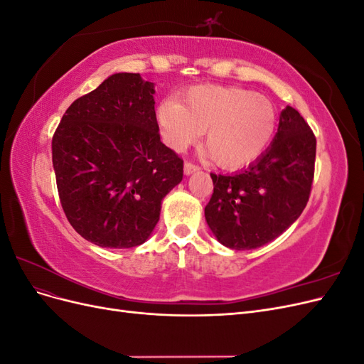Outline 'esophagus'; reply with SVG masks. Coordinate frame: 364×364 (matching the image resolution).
I'll use <instances>...</instances> for the list:
<instances>
[{
	"label": "esophagus",
	"instance_id": "esophagus-1",
	"mask_svg": "<svg viewBox=\"0 0 364 364\" xmlns=\"http://www.w3.org/2000/svg\"><path fill=\"white\" fill-rule=\"evenodd\" d=\"M199 170H200L199 165H196V164H193V162H190V161H186L185 165H183L185 174H193L194 171H199Z\"/></svg>",
	"mask_w": 364,
	"mask_h": 364
}]
</instances>
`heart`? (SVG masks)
<instances>
[{"label":"heart","instance_id":"1","mask_svg":"<svg viewBox=\"0 0 364 364\" xmlns=\"http://www.w3.org/2000/svg\"><path fill=\"white\" fill-rule=\"evenodd\" d=\"M165 141L182 150L206 130L205 146L218 167L238 170L255 162L277 130V111L269 98L237 86H194L156 107Z\"/></svg>","mask_w":364,"mask_h":364}]
</instances>
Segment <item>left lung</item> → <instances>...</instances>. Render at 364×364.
Returning <instances> with one entry per match:
<instances>
[{"label":"left lung","mask_w":364,"mask_h":364,"mask_svg":"<svg viewBox=\"0 0 364 364\" xmlns=\"http://www.w3.org/2000/svg\"><path fill=\"white\" fill-rule=\"evenodd\" d=\"M316 136L294 107L281 112L270 147L235 174L211 173L205 218L223 246L257 249L279 237L304 211L314 178Z\"/></svg>","instance_id":"left-lung-1"}]
</instances>
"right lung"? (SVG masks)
Wrapping results in <instances>:
<instances>
[{"instance_id": "right-lung-1", "label": "right lung", "mask_w": 364, "mask_h": 364, "mask_svg": "<svg viewBox=\"0 0 364 364\" xmlns=\"http://www.w3.org/2000/svg\"><path fill=\"white\" fill-rule=\"evenodd\" d=\"M155 85L118 73L67 109L53 135V167L68 222L100 247L144 243L183 161L161 142Z\"/></svg>"}]
</instances>
